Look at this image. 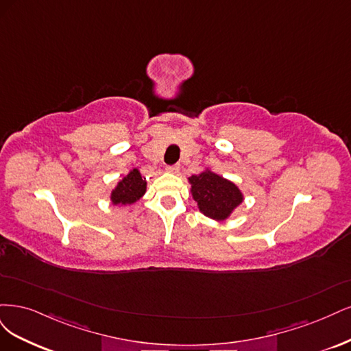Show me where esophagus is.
Returning <instances> with one entry per match:
<instances>
[{
  "instance_id": "1",
  "label": "esophagus",
  "mask_w": 351,
  "mask_h": 351,
  "mask_svg": "<svg viewBox=\"0 0 351 351\" xmlns=\"http://www.w3.org/2000/svg\"><path fill=\"white\" fill-rule=\"evenodd\" d=\"M179 165H173V166H167L166 167V172L167 173H172V175H178L179 173Z\"/></svg>"
}]
</instances>
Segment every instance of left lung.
Here are the masks:
<instances>
[{"label":"left lung","instance_id":"8db88e82","mask_svg":"<svg viewBox=\"0 0 351 351\" xmlns=\"http://www.w3.org/2000/svg\"><path fill=\"white\" fill-rule=\"evenodd\" d=\"M191 194L204 216L223 221L243 201V194L230 180L208 169L189 178Z\"/></svg>","mask_w":351,"mask_h":351}]
</instances>
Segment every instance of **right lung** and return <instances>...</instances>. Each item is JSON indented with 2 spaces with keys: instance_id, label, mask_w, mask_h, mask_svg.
I'll list each match as a JSON object with an SVG mask.
<instances>
[{
  "instance_id": "obj_1",
  "label": "right lung",
  "mask_w": 351,
  "mask_h": 351,
  "mask_svg": "<svg viewBox=\"0 0 351 351\" xmlns=\"http://www.w3.org/2000/svg\"><path fill=\"white\" fill-rule=\"evenodd\" d=\"M147 182L141 176L138 169H132L127 176H123L115 189L110 192V201L114 206H127L134 204L145 194Z\"/></svg>"
}]
</instances>
